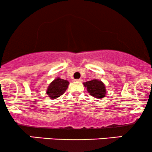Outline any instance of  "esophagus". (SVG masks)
Returning a JSON list of instances; mask_svg holds the SVG:
<instances>
[{
    "instance_id": "1",
    "label": "esophagus",
    "mask_w": 152,
    "mask_h": 152,
    "mask_svg": "<svg viewBox=\"0 0 152 152\" xmlns=\"http://www.w3.org/2000/svg\"><path fill=\"white\" fill-rule=\"evenodd\" d=\"M75 81H79V82H81V81H82V79H76V80H75Z\"/></svg>"
}]
</instances>
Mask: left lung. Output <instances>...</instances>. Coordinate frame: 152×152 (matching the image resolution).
<instances>
[{"mask_svg": "<svg viewBox=\"0 0 152 152\" xmlns=\"http://www.w3.org/2000/svg\"><path fill=\"white\" fill-rule=\"evenodd\" d=\"M84 86L86 87L90 95L97 99H101L105 96L106 88L104 83L98 79H93L91 81L84 83Z\"/></svg>", "mask_w": 152, "mask_h": 152, "instance_id": "1", "label": "left lung"}]
</instances>
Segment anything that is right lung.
<instances>
[{"mask_svg": "<svg viewBox=\"0 0 152 152\" xmlns=\"http://www.w3.org/2000/svg\"><path fill=\"white\" fill-rule=\"evenodd\" d=\"M69 82L67 80H64L58 77L49 84L46 94L51 99H55L59 97L67 89Z\"/></svg>", "mask_w": 152, "mask_h": 152, "instance_id": "1", "label": "right lung"}]
</instances>
